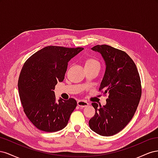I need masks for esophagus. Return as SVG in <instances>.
<instances>
[{"mask_svg":"<svg viewBox=\"0 0 158 158\" xmlns=\"http://www.w3.org/2000/svg\"><path fill=\"white\" fill-rule=\"evenodd\" d=\"M77 104L78 106L81 107H87L88 106L89 103L87 102L84 101V100H79V101L77 102Z\"/></svg>","mask_w":158,"mask_h":158,"instance_id":"esophagus-1","label":"esophagus"}]
</instances>
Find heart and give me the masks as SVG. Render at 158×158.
<instances>
[{
    "label": "heart",
    "instance_id": "heart-1",
    "mask_svg": "<svg viewBox=\"0 0 158 158\" xmlns=\"http://www.w3.org/2000/svg\"><path fill=\"white\" fill-rule=\"evenodd\" d=\"M93 65H99V62L94 58H90L88 59L86 62H85V66H93Z\"/></svg>",
    "mask_w": 158,
    "mask_h": 158
}]
</instances>
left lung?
Returning a JSON list of instances; mask_svg holds the SVG:
<instances>
[{"label": "left lung", "instance_id": "left-lung-1", "mask_svg": "<svg viewBox=\"0 0 158 158\" xmlns=\"http://www.w3.org/2000/svg\"><path fill=\"white\" fill-rule=\"evenodd\" d=\"M106 69L99 90L108 94L107 103L99 107L92 103L95 115L89 121V128L98 135L113 136L122 131L135 114L142 94L141 81L135 63L125 51L107 45H95Z\"/></svg>", "mask_w": 158, "mask_h": 158}]
</instances>
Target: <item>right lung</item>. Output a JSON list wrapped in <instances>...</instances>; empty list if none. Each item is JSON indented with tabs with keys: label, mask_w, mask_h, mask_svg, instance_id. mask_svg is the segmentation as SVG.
<instances>
[{
	"label": "right lung",
	"mask_w": 158,
	"mask_h": 158,
	"mask_svg": "<svg viewBox=\"0 0 158 158\" xmlns=\"http://www.w3.org/2000/svg\"><path fill=\"white\" fill-rule=\"evenodd\" d=\"M83 49L47 46L23 64L18 79L19 95L23 111L39 130L56 132L67 125L77 102L73 98L56 102L53 90L63 81L69 61Z\"/></svg>",
	"instance_id": "1"
}]
</instances>
